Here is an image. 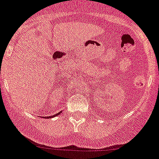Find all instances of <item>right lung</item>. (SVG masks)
Wrapping results in <instances>:
<instances>
[{
    "label": "right lung",
    "instance_id": "1",
    "mask_svg": "<svg viewBox=\"0 0 159 159\" xmlns=\"http://www.w3.org/2000/svg\"><path fill=\"white\" fill-rule=\"evenodd\" d=\"M60 112V113H61ZM60 113H58V114H54V115H53V116H49V117H47V118H53V117H56V116H57L59 114H60Z\"/></svg>",
    "mask_w": 159,
    "mask_h": 159
}]
</instances>
